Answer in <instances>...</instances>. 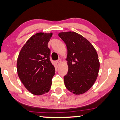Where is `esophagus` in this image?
<instances>
[{"instance_id": "obj_1", "label": "esophagus", "mask_w": 120, "mask_h": 120, "mask_svg": "<svg viewBox=\"0 0 120 120\" xmlns=\"http://www.w3.org/2000/svg\"><path fill=\"white\" fill-rule=\"evenodd\" d=\"M56 62H57V64L58 65H59L60 64V63H61V59H58V60H57L56 61Z\"/></svg>"}]
</instances>
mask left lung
<instances>
[{"label":"left lung","instance_id":"1","mask_svg":"<svg viewBox=\"0 0 120 120\" xmlns=\"http://www.w3.org/2000/svg\"><path fill=\"white\" fill-rule=\"evenodd\" d=\"M68 49V72L64 76L66 89L76 95L86 92L98 77L100 63L96 50L87 39L75 32L60 33Z\"/></svg>","mask_w":120,"mask_h":120}]
</instances>
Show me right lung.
<instances>
[{
    "label": "right lung",
    "mask_w": 120,
    "mask_h": 120,
    "mask_svg": "<svg viewBox=\"0 0 120 120\" xmlns=\"http://www.w3.org/2000/svg\"><path fill=\"white\" fill-rule=\"evenodd\" d=\"M52 33H36L27 41L18 57L19 78L31 94L41 95L50 89L55 69L50 60L48 44Z\"/></svg>",
    "instance_id": "add662e5"
}]
</instances>
